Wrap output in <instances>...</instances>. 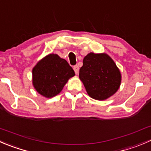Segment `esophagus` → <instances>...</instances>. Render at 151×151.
<instances>
[{
    "label": "esophagus",
    "instance_id": "obj_1",
    "mask_svg": "<svg viewBox=\"0 0 151 151\" xmlns=\"http://www.w3.org/2000/svg\"><path fill=\"white\" fill-rule=\"evenodd\" d=\"M73 68H74V72H75V74H77L79 73V67H78V65H74V67H73Z\"/></svg>",
    "mask_w": 151,
    "mask_h": 151
}]
</instances>
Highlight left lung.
Masks as SVG:
<instances>
[{"mask_svg":"<svg viewBox=\"0 0 151 151\" xmlns=\"http://www.w3.org/2000/svg\"><path fill=\"white\" fill-rule=\"evenodd\" d=\"M83 63L79 77L91 97L104 100L116 93L120 86L121 74L108 55L91 52Z\"/></svg>","mask_w":151,"mask_h":151,"instance_id":"obj_1","label":"left lung"}]
</instances>
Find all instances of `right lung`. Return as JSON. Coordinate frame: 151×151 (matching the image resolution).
Here are the masks:
<instances>
[{
    "mask_svg": "<svg viewBox=\"0 0 151 151\" xmlns=\"http://www.w3.org/2000/svg\"><path fill=\"white\" fill-rule=\"evenodd\" d=\"M32 75V83L37 91L45 97L51 98L62 91L75 73L65 60L50 54L37 63Z\"/></svg>",
    "mask_w": 151,
    "mask_h": 151,
    "instance_id": "obj_1",
    "label": "right lung"
}]
</instances>
